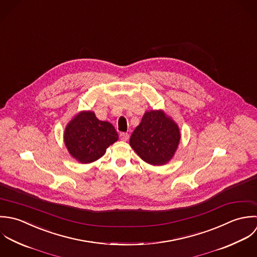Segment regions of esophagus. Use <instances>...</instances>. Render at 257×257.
<instances>
[{
  "mask_svg": "<svg viewBox=\"0 0 257 257\" xmlns=\"http://www.w3.org/2000/svg\"><path fill=\"white\" fill-rule=\"evenodd\" d=\"M120 139L122 140V141H128V139H129V134L128 133H121L120 134Z\"/></svg>",
  "mask_w": 257,
  "mask_h": 257,
  "instance_id": "34e87169",
  "label": "esophagus"
}]
</instances>
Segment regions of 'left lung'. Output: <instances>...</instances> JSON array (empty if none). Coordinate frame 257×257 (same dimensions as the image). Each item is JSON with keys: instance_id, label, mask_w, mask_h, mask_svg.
I'll list each match as a JSON object with an SVG mask.
<instances>
[{"instance_id": "1", "label": "left lung", "mask_w": 257, "mask_h": 257, "mask_svg": "<svg viewBox=\"0 0 257 257\" xmlns=\"http://www.w3.org/2000/svg\"><path fill=\"white\" fill-rule=\"evenodd\" d=\"M181 140L178 124L163 110L146 111L130 138V146L143 161L153 166L169 163Z\"/></svg>"}]
</instances>
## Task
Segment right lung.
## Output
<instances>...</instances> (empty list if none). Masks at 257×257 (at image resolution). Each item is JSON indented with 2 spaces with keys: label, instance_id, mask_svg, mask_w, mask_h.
Segmentation results:
<instances>
[{
  "label": "right lung",
  "instance_id": "add662e5",
  "mask_svg": "<svg viewBox=\"0 0 257 257\" xmlns=\"http://www.w3.org/2000/svg\"><path fill=\"white\" fill-rule=\"evenodd\" d=\"M117 140L118 133L114 126L97 119L95 113L90 110L80 111L73 116L63 133L68 153L81 164L98 160Z\"/></svg>",
  "mask_w": 257,
  "mask_h": 257
}]
</instances>
